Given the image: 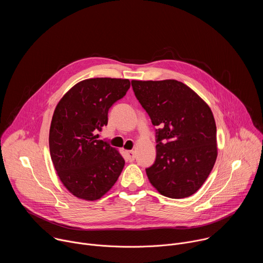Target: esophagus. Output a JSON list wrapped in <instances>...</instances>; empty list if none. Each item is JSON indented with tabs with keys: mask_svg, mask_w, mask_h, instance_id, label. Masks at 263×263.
<instances>
[{
	"mask_svg": "<svg viewBox=\"0 0 263 263\" xmlns=\"http://www.w3.org/2000/svg\"><path fill=\"white\" fill-rule=\"evenodd\" d=\"M126 159L130 162L135 159V152L133 149H131V151H126Z\"/></svg>",
	"mask_w": 263,
	"mask_h": 263,
	"instance_id": "obj_1",
	"label": "esophagus"
}]
</instances>
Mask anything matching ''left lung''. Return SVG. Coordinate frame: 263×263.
Returning <instances> with one entry per match:
<instances>
[{
    "label": "left lung",
    "mask_w": 263,
    "mask_h": 263,
    "mask_svg": "<svg viewBox=\"0 0 263 263\" xmlns=\"http://www.w3.org/2000/svg\"><path fill=\"white\" fill-rule=\"evenodd\" d=\"M135 97L156 130V160L145 170L164 197L187 198L208 178L217 157L216 126L208 104L177 80H132Z\"/></svg>",
    "instance_id": "8db88e82"
}]
</instances>
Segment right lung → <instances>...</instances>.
Returning <instances> with one entry per match:
<instances>
[{"mask_svg":"<svg viewBox=\"0 0 263 263\" xmlns=\"http://www.w3.org/2000/svg\"><path fill=\"white\" fill-rule=\"evenodd\" d=\"M130 88L128 79L91 78L73 85L57 104L51 122V159L65 189L85 201L101 199L119 179L125 160L97 139L108 110Z\"/></svg>","mask_w":263,"mask_h":263,"instance_id":"right-lung-1","label":"right lung"}]
</instances>
